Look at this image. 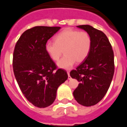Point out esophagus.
Here are the masks:
<instances>
[{
  "label": "esophagus",
  "mask_w": 127,
  "mask_h": 127,
  "mask_svg": "<svg viewBox=\"0 0 127 127\" xmlns=\"http://www.w3.org/2000/svg\"><path fill=\"white\" fill-rule=\"evenodd\" d=\"M67 74H68V79H69V80L71 79V77L70 76V73H69V72H67Z\"/></svg>",
  "instance_id": "esophagus-1"
}]
</instances>
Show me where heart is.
Returning a JSON list of instances; mask_svg holds the SVG:
<instances>
[{
	"mask_svg": "<svg viewBox=\"0 0 127 127\" xmlns=\"http://www.w3.org/2000/svg\"><path fill=\"white\" fill-rule=\"evenodd\" d=\"M54 39L55 42L49 41L46 43L45 50L54 61L60 58L64 51L65 55L57 64L60 69H71L76 62H83L90 52L92 39L86 32L67 28L59 32Z\"/></svg>",
	"mask_w": 127,
	"mask_h": 127,
	"instance_id": "obj_1",
	"label": "heart"
}]
</instances>
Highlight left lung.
<instances>
[{
	"label": "left lung",
	"instance_id": "1",
	"mask_svg": "<svg viewBox=\"0 0 127 127\" xmlns=\"http://www.w3.org/2000/svg\"><path fill=\"white\" fill-rule=\"evenodd\" d=\"M86 31L92 39L88 57L70 72L80 83L73 92L75 100L84 106H92L105 96L114 71V53L105 33L88 25L77 26Z\"/></svg>",
	"mask_w": 127,
	"mask_h": 127
}]
</instances>
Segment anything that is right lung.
Here are the masks:
<instances>
[{
  "label": "right lung",
  "instance_id": "add662e5",
  "mask_svg": "<svg viewBox=\"0 0 127 127\" xmlns=\"http://www.w3.org/2000/svg\"><path fill=\"white\" fill-rule=\"evenodd\" d=\"M61 29L38 26L26 30L18 39L13 53V71L25 98L35 107L44 108L53 103L57 91L68 78L64 70H55L45 44Z\"/></svg>",
  "mask_w": 127,
  "mask_h": 127
}]
</instances>
